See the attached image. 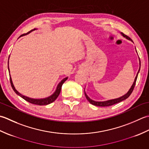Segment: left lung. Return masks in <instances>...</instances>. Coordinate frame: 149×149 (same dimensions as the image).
<instances>
[{"label":"left lung","mask_w":149,"mask_h":149,"mask_svg":"<svg viewBox=\"0 0 149 149\" xmlns=\"http://www.w3.org/2000/svg\"><path fill=\"white\" fill-rule=\"evenodd\" d=\"M121 34H122V35L123 37H125V38H127V39L132 41V40H131L129 36L125 35V34H123V33H122ZM136 52H137V51H136ZM139 60H140V58H139ZM140 66H141V63H140V68H139L138 72L137 74H136V77H135V79H134V83H133V84H132V85L131 86L130 89H129V90L128 91V92H127V93H126V94H125L124 95H123V96L120 97H119V98H117V99H115L109 100H106V101H102V102H98V101H95V100H91V99H90V98L87 95L86 92H85V91H84L85 96H86V98L87 99V100H88V101H89V102H90V104H93V105H94V106H100V107H106V106H110L114 105V104L118 103V102H121V101H123V100H125L126 99H127V98L131 95V94L132 93V91H133V90H134V88L135 84H136V80H137V77H138V73H139V72H140Z\"/></svg>","instance_id":"obj_1"}]
</instances>
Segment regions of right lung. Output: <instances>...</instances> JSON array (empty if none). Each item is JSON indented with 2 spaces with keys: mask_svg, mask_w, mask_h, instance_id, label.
<instances>
[{
  "mask_svg": "<svg viewBox=\"0 0 149 149\" xmlns=\"http://www.w3.org/2000/svg\"><path fill=\"white\" fill-rule=\"evenodd\" d=\"M36 29H34L33 30L30 31L29 32H28L26 34H22V35H21L20 37L22 36H24L26 35V34H29L30 33L32 32V31L36 30ZM8 63H9V61H8ZM8 70H9V65H8ZM9 77H10V83H11V87L13 88V90H14L15 92L17 93L18 95H19L20 97H21L22 99H24V100H26V101H27V102H29L31 104H36V105H39V106H43V105H47V104H49L50 103L53 102L57 98H58V97L59 96V95L60 93V92H61V87H62V85L63 84L65 83V82L67 80L68 77H65L60 82V83L58 84V86H57L56 88V91H54V93L52 95H51L47 97V98H44V99H32V98H29V97H27L26 96H24L23 95H22L21 93H20L18 92V91L15 89V88L13 84V82H12V79H11V75H9Z\"/></svg>",
  "mask_w": 149,
  "mask_h": 149,
  "instance_id": "1",
  "label": "right lung"
}]
</instances>
